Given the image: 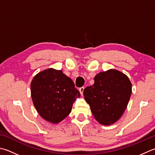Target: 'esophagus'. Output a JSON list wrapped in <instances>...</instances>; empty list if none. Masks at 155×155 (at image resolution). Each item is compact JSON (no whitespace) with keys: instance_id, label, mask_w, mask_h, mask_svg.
<instances>
[{"instance_id":"esophagus-1","label":"esophagus","mask_w":155,"mask_h":155,"mask_svg":"<svg viewBox=\"0 0 155 155\" xmlns=\"http://www.w3.org/2000/svg\"><path fill=\"white\" fill-rule=\"evenodd\" d=\"M84 89V87H81L80 89H79V91H80V93H81V94L82 95H83V93Z\"/></svg>"}]
</instances>
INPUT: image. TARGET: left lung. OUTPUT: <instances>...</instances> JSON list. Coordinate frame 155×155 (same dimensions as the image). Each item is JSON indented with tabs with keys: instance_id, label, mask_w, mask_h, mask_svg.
<instances>
[{
	"instance_id": "8db88e82",
	"label": "left lung",
	"mask_w": 155,
	"mask_h": 155,
	"mask_svg": "<svg viewBox=\"0 0 155 155\" xmlns=\"http://www.w3.org/2000/svg\"><path fill=\"white\" fill-rule=\"evenodd\" d=\"M132 93V84L122 72L110 70L99 72L95 83L83 91L93 116L104 125H110L122 116Z\"/></svg>"
}]
</instances>
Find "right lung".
I'll use <instances>...</instances> for the list:
<instances>
[{
  "mask_svg": "<svg viewBox=\"0 0 155 155\" xmlns=\"http://www.w3.org/2000/svg\"><path fill=\"white\" fill-rule=\"evenodd\" d=\"M33 105L44 120L59 123L71 113L80 93L69 77L53 68L40 72L31 83Z\"/></svg>",
  "mask_w": 155,
  "mask_h": 155,
  "instance_id": "obj_1",
  "label": "right lung"
}]
</instances>
